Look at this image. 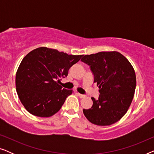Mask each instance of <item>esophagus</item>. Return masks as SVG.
Segmentation results:
<instances>
[{
    "mask_svg": "<svg viewBox=\"0 0 154 154\" xmlns=\"http://www.w3.org/2000/svg\"><path fill=\"white\" fill-rule=\"evenodd\" d=\"M76 94H77L78 95H79L81 98H83V97H85V95H84V94H80L79 92H76Z\"/></svg>",
    "mask_w": 154,
    "mask_h": 154,
    "instance_id": "1",
    "label": "esophagus"
}]
</instances>
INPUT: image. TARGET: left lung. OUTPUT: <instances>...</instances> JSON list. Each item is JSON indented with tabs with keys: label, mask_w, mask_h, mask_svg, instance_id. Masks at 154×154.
<instances>
[{
	"label": "left lung",
	"mask_w": 154,
	"mask_h": 154,
	"mask_svg": "<svg viewBox=\"0 0 154 154\" xmlns=\"http://www.w3.org/2000/svg\"><path fill=\"white\" fill-rule=\"evenodd\" d=\"M81 61L90 66L100 93L97 100L91 98L93 104L89 109H83L84 115L97 125L116 123L127 112L133 99L136 88L134 68L116 51L85 55Z\"/></svg>",
	"instance_id": "obj_1"
}]
</instances>
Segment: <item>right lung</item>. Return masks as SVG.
I'll return each instance as SVG.
<instances>
[{
    "label": "right lung",
    "mask_w": 154,
    "mask_h": 154,
    "mask_svg": "<svg viewBox=\"0 0 154 154\" xmlns=\"http://www.w3.org/2000/svg\"><path fill=\"white\" fill-rule=\"evenodd\" d=\"M83 56L46 47L38 48L27 54L15 78L17 92L24 108L38 117H50L58 112L73 92L59 85L60 78L67 76L69 69Z\"/></svg>",
    "instance_id": "add662e5"
}]
</instances>
